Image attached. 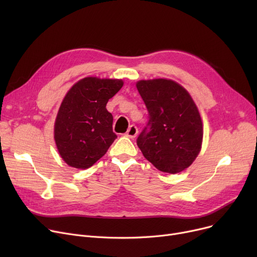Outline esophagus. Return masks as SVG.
<instances>
[{"mask_svg":"<svg viewBox=\"0 0 257 257\" xmlns=\"http://www.w3.org/2000/svg\"><path fill=\"white\" fill-rule=\"evenodd\" d=\"M138 132H139L138 127L134 126V125H131V126L129 127V129L127 130V132L125 133V136H126L127 138H129V139H134V138H136V137L138 136Z\"/></svg>","mask_w":257,"mask_h":257,"instance_id":"obj_1","label":"esophagus"}]
</instances>
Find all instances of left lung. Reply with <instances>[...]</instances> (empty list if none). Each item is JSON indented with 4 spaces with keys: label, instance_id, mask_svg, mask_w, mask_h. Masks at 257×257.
Segmentation results:
<instances>
[{
    "label": "left lung",
    "instance_id": "left-lung-1",
    "mask_svg": "<svg viewBox=\"0 0 257 257\" xmlns=\"http://www.w3.org/2000/svg\"><path fill=\"white\" fill-rule=\"evenodd\" d=\"M137 88L149 112V121L137 140L146 159L159 171L176 174L198 156L203 127L198 108L173 80H141Z\"/></svg>",
    "mask_w": 257,
    "mask_h": 257
}]
</instances>
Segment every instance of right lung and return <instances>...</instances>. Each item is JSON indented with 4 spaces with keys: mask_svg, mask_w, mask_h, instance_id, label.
I'll use <instances>...</instances> for the list:
<instances>
[{
    "mask_svg": "<svg viewBox=\"0 0 257 257\" xmlns=\"http://www.w3.org/2000/svg\"><path fill=\"white\" fill-rule=\"evenodd\" d=\"M123 84L118 79L86 77L65 94L54 126V139L61 158L70 167L88 169L116 139L113 117L106 104Z\"/></svg>",
    "mask_w": 257,
    "mask_h": 257,
    "instance_id": "add662e5",
    "label": "right lung"
}]
</instances>
